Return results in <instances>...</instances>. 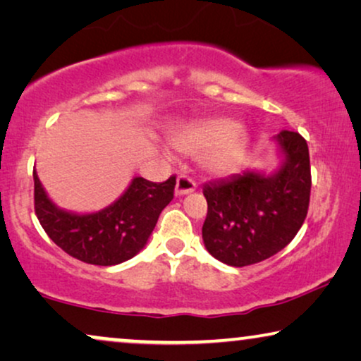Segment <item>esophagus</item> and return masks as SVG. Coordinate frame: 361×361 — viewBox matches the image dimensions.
Instances as JSON below:
<instances>
[{"mask_svg":"<svg viewBox=\"0 0 361 361\" xmlns=\"http://www.w3.org/2000/svg\"><path fill=\"white\" fill-rule=\"evenodd\" d=\"M197 189V182L194 180V177L187 176V174H180L177 177L176 182V195H185L190 194Z\"/></svg>","mask_w":361,"mask_h":361,"instance_id":"34e87169","label":"esophagus"}]
</instances>
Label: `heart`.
Wrapping results in <instances>:
<instances>
[{
  "label": "heart",
  "instance_id": "b5f03b06",
  "mask_svg": "<svg viewBox=\"0 0 361 361\" xmlns=\"http://www.w3.org/2000/svg\"><path fill=\"white\" fill-rule=\"evenodd\" d=\"M238 123L231 120L205 121L190 126L176 137V146L189 154L209 156V167L215 172H225L236 167L245 156V140L238 131Z\"/></svg>",
  "mask_w": 361,
  "mask_h": 361
}]
</instances>
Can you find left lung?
Returning <instances> with one entry per match:
<instances>
[{
  "label": "left lung",
  "mask_w": 361,
  "mask_h": 361,
  "mask_svg": "<svg viewBox=\"0 0 361 361\" xmlns=\"http://www.w3.org/2000/svg\"><path fill=\"white\" fill-rule=\"evenodd\" d=\"M284 161L264 176L245 171L204 185L207 219L202 238L221 263L241 268L279 253L302 226L310 200L307 142L299 133L276 136Z\"/></svg>",
  "instance_id": "left-lung-1"
}]
</instances>
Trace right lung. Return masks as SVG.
<instances>
[{
  "label": "right lung",
  "mask_w": 361,
  "mask_h": 361,
  "mask_svg": "<svg viewBox=\"0 0 361 361\" xmlns=\"http://www.w3.org/2000/svg\"><path fill=\"white\" fill-rule=\"evenodd\" d=\"M34 177V210L39 224L59 248L83 263L113 266L145 248L164 207L174 199L176 176L156 184L135 177L125 194L106 209L78 215L57 209Z\"/></svg>",
  "instance_id": "right-lung-1"
}]
</instances>
